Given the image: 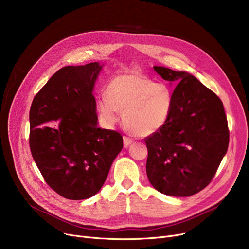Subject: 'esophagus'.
Listing matches in <instances>:
<instances>
[{"instance_id": "esophagus-1", "label": "esophagus", "mask_w": 249, "mask_h": 249, "mask_svg": "<svg viewBox=\"0 0 249 249\" xmlns=\"http://www.w3.org/2000/svg\"><path fill=\"white\" fill-rule=\"evenodd\" d=\"M133 139L132 138H130V137H128V136H124L123 137V142H124V146L125 147H128L130 144H131V143H133Z\"/></svg>"}]
</instances>
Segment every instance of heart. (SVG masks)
Segmentation results:
<instances>
[{"label": "heart", "mask_w": 249, "mask_h": 249, "mask_svg": "<svg viewBox=\"0 0 249 249\" xmlns=\"http://www.w3.org/2000/svg\"><path fill=\"white\" fill-rule=\"evenodd\" d=\"M173 108L171 89L137 72L115 76L108 85L107 95L97 100L99 116L105 124L114 125L123 112L125 126L138 136L159 132L171 118Z\"/></svg>", "instance_id": "1"}]
</instances>
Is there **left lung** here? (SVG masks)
<instances>
[{
  "instance_id": "obj_1",
  "label": "left lung",
  "mask_w": 249,
  "mask_h": 249,
  "mask_svg": "<svg viewBox=\"0 0 249 249\" xmlns=\"http://www.w3.org/2000/svg\"><path fill=\"white\" fill-rule=\"evenodd\" d=\"M177 85L167 123L145 138L146 174L155 190L189 197L205 189L227 152L229 130L219 97L186 71L153 67Z\"/></svg>"
}]
</instances>
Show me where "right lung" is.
<instances>
[{
    "label": "right lung",
    "mask_w": 249,
    "mask_h": 249,
    "mask_svg": "<svg viewBox=\"0 0 249 249\" xmlns=\"http://www.w3.org/2000/svg\"><path fill=\"white\" fill-rule=\"evenodd\" d=\"M99 62L64 67L34 97L29 144L46 184L61 197H93L123 147V137L98 127L93 89Z\"/></svg>",
    "instance_id": "right-lung-1"
}]
</instances>
